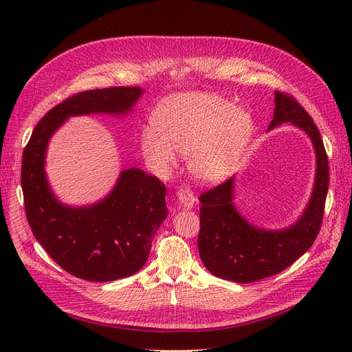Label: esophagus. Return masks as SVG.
I'll return each mask as SVG.
<instances>
[{
	"label": "esophagus",
	"instance_id": "esophagus-1",
	"mask_svg": "<svg viewBox=\"0 0 352 352\" xmlns=\"http://www.w3.org/2000/svg\"><path fill=\"white\" fill-rule=\"evenodd\" d=\"M177 201L184 208H192L195 206L194 192L188 186H184L177 190Z\"/></svg>",
	"mask_w": 352,
	"mask_h": 352
}]
</instances>
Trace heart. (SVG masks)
<instances>
[{"label": "heart", "instance_id": "heart-1", "mask_svg": "<svg viewBox=\"0 0 352 352\" xmlns=\"http://www.w3.org/2000/svg\"><path fill=\"white\" fill-rule=\"evenodd\" d=\"M154 126L141 133V150L154 172L167 175L179 154L188 155L190 173L201 182L225 179L250 141L251 114L225 97L208 92H185L157 105Z\"/></svg>", "mask_w": 352, "mask_h": 352}]
</instances>
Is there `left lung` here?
Instances as JSON below:
<instances>
[{
	"instance_id": "8db88e82",
	"label": "left lung",
	"mask_w": 352,
	"mask_h": 352,
	"mask_svg": "<svg viewBox=\"0 0 352 352\" xmlns=\"http://www.w3.org/2000/svg\"><path fill=\"white\" fill-rule=\"evenodd\" d=\"M269 129L291 122L311 138L317 172L313 195L301 219L282 230L255 228L233 206V177L199 197L198 252L206 269L220 279L251 283L278 274L308 251L322 228L329 188V162L320 132L292 95L276 91Z\"/></svg>"
}]
</instances>
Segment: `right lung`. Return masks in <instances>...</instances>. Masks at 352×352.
Returning <instances> with one entry per match:
<instances>
[{
    "instance_id": "right-lung-1",
    "label": "right lung",
    "mask_w": 352,
    "mask_h": 352,
    "mask_svg": "<svg viewBox=\"0 0 352 352\" xmlns=\"http://www.w3.org/2000/svg\"><path fill=\"white\" fill-rule=\"evenodd\" d=\"M138 87L82 91L52 107L35 126L22 158V189L29 226L61 269L89 282H110L146 263L155 232L167 217L166 186L140 168L120 173L111 194L89 207L63 206L52 195L44 163L51 135L70 116L129 111Z\"/></svg>"
}]
</instances>
